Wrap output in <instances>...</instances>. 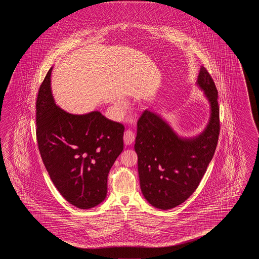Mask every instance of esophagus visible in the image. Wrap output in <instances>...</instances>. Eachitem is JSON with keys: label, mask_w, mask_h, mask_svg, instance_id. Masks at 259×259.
Instances as JSON below:
<instances>
[{"label": "esophagus", "mask_w": 259, "mask_h": 259, "mask_svg": "<svg viewBox=\"0 0 259 259\" xmlns=\"http://www.w3.org/2000/svg\"><path fill=\"white\" fill-rule=\"evenodd\" d=\"M124 143L126 145H131L135 140V134L132 131H127L124 133Z\"/></svg>", "instance_id": "obj_1"}]
</instances>
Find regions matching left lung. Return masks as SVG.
<instances>
[{"instance_id":"left-lung-1","label":"left lung","mask_w":259,"mask_h":259,"mask_svg":"<svg viewBox=\"0 0 259 259\" xmlns=\"http://www.w3.org/2000/svg\"><path fill=\"white\" fill-rule=\"evenodd\" d=\"M195 84L210 109L208 122L197 135H180L154 111H144L138 121L134 149L141 190L149 204L158 209H171L185 202L198 187L215 154L220 135L218 91L204 66Z\"/></svg>"}]
</instances>
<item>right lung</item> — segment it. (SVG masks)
Instances as JSON below:
<instances>
[{
  "label": "right lung",
  "mask_w": 259,
  "mask_h": 259,
  "mask_svg": "<svg viewBox=\"0 0 259 259\" xmlns=\"http://www.w3.org/2000/svg\"><path fill=\"white\" fill-rule=\"evenodd\" d=\"M50 68L36 103L37 141L44 165L61 195L80 209L101 204L107 177L123 151L124 126L99 111L71 114L56 105Z\"/></svg>",
  "instance_id": "right-lung-1"
}]
</instances>
